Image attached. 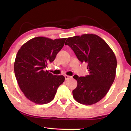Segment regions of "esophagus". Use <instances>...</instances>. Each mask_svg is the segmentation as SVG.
<instances>
[{
	"label": "esophagus",
	"mask_w": 131,
	"mask_h": 131,
	"mask_svg": "<svg viewBox=\"0 0 131 131\" xmlns=\"http://www.w3.org/2000/svg\"><path fill=\"white\" fill-rule=\"evenodd\" d=\"M72 78V76H68V75H65V79L66 80H68Z\"/></svg>",
	"instance_id": "34e87169"
}]
</instances>
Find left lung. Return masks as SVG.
Instances as JSON below:
<instances>
[{"mask_svg":"<svg viewBox=\"0 0 131 131\" xmlns=\"http://www.w3.org/2000/svg\"><path fill=\"white\" fill-rule=\"evenodd\" d=\"M81 62L88 64L90 73L85 77L75 75L77 86L73 96L77 102L91 105L105 96L116 77L117 59L109 46L94 34L69 37L65 42Z\"/></svg>","mask_w":131,"mask_h":131,"instance_id":"8db88e82","label":"left lung"}]
</instances>
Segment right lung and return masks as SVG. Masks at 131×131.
I'll return each instance as SVG.
<instances>
[{
    "instance_id": "1",
    "label": "right lung",
    "mask_w": 131,
    "mask_h": 131,
    "mask_svg": "<svg viewBox=\"0 0 131 131\" xmlns=\"http://www.w3.org/2000/svg\"><path fill=\"white\" fill-rule=\"evenodd\" d=\"M66 38L52 40L36 37L21 46L15 57L14 70L17 83L29 100L38 105L51 102L58 88L65 81L44 69L54 60Z\"/></svg>"
}]
</instances>
